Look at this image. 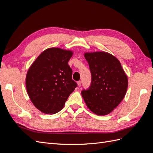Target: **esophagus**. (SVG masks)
Listing matches in <instances>:
<instances>
[{"label":"esophagus","instance_id":"esophagus-1","mask_svg":"<svg viewBox=\"0 0 153 153\" xmlns=\"http://www.w3.org/2000/svg\"><path fill=\"white\" fill-rule=\"evenodd\" d=\"M77 84H78V87H80L82 85V82L81 81H78L77 82Z\"/></svg>","mask_w":153,"mask_h":153}]
</instances>
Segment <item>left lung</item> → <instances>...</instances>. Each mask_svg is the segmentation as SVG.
Returning a JSON list of instances; mask_svg holds the SVG:
<instances>
[{
  "instance_id": "obj_1",
  "label": "left lung",
  "mask_w": 153,
  "mask_h": 153,
  "mask_svg": "<svg viewBox=\"0 0 153 153\" xmlns=\"http://www.w3.org/2000/svg\"><path fill=\"white\" fill-rule=\"evenodd\" d=\"M91 73L89 89L82 96L91 111L98 115L112 112L121 102L127 91L128 81L119 60L107 52L85 53Z\"/></svg>"
}]
</instances>
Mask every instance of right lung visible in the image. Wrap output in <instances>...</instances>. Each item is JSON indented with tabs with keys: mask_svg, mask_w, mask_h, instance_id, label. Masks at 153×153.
<instances>
[{
	"mask_svg": "<svg viewBox=\"0 0 153 153\" xmlns=\"http://www.w3.org/2000/svg\"><path fill=\"white\" fill-rule=\"evenodd\" d=\"M73 52L50 48L41 53L29 68L26 88L32 103L45 114L61 110L69 96L77 86L72 80L68 61Z\"/></svg>",
	"mask_w": 153,
	"mask_h": 153,
	"instance_id": "right-lung-1",
	"label": "right lung"
}]
</instances>
